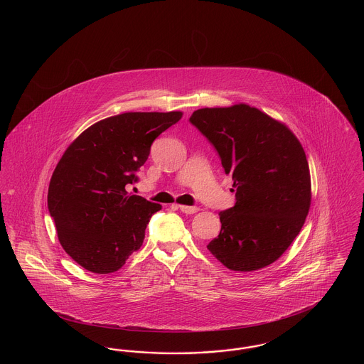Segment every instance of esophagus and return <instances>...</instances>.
<instances>
[{
	"instance_id": "34e87169",
	"label": "esophagus",
	"mask_w": 364,
	"mask_h": 364,
	"mask_svg": "<svg viewBox=\"0 0 364 364\" xmlns=\"http://www.w3.org/2000/svg\"><path fill=\"white\" fill-rule=\"evenodd\" d=\"M178 208L186 214H195L199 210V208H196V206H178Z\"/></svg>"
}]
</instances>
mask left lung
I'll use <instances>...</instances> for the list:
<instances>
[{
	"label": "left lung",
	"mask_w": 364,
	"mask_h": 364,
	"mask_svg": "<svg viewBox=\"0 0 364 364\" xmlns=\"http://www.w3.org/2000/svg\"><path fill=\"white\" fill-rule=\"evenodd\" d=\"M190 122L218 153L236 192L220 213L208 251L235 272L277 260L299 235L311 205V178L300 141L281 122L248 105L195 110Z\"/></svg>",
	"instance_id": "8db88e82"
}]
</instances>
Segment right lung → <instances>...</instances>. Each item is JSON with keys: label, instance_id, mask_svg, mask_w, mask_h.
<instances>
[{"label": "right lung", "instance_id": "right-lung-1", "mask_svg": "<svg viewBox=\"0 0 364 364\" xmlns=\"http://www.w3.org/2000/svg\"><path fill=\"white\" fill-rule=\"evenodd\" d=\"M181 112L122 113L95 122L57 164L48 208L58 240L88 272H117L138 251L151 215L161 205L128 195L139 180L153 141L181 119Z\"/></svg>", "mask_w": 364, "mask_h": 364}]
</instances>
